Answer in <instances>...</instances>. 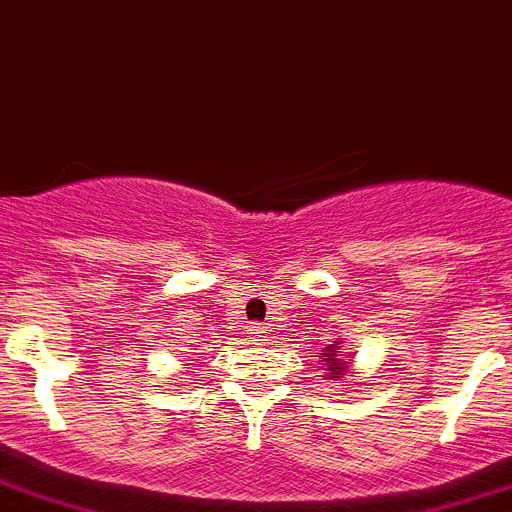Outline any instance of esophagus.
Wrapping results in <instances>:
<instances>
[{"mask_svg": "<svg viewBox=\"0 0 512 512\" xmlns=\"http://www.w3.org/2000/svg\"><path fill=\"white\" fill-rule=\"evenodd\" d=\"M247 334H250L252 342H267V334H270V326H265V324H252V326H247Z\"/></svg>", "mask_w": 512, "mask_h": 512, "instance_id": "obj_1", "label": "esophagus"}]
</instances>
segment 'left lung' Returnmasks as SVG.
Returning a JSON list of instances; mask_svg holds the SVG:
<instances>
[{"instance_id":"8db88e82","label":"left lung","mask_w":512,"mask_h":512,"mask_svg":"<svg viewBox=\"0 0 512 512\" xmlns=\"http://www.w3.org/2000/svg\"><path fill=\"white\" fill-rule=\"evenodd\" d=\"M331 347H334V344H331ZM336 349V347H334ZM324 362H329V377L331 380H334V377H339L344 372V365H349V362H339V357H336L334 352H329V349H326V354H324Z\"/></svg>"}]
</instances>
